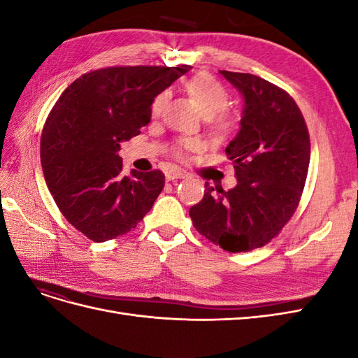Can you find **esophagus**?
<instances>
[{
    "label": "esophagus",
    "instance_id": "1",
    "mask_svg": "<svg viewBox=\"0 0 358 358\" xmlns=\"http://www.w3.org/2000/svg\"><path fill=\"white\" fill-rule=\"evenodd\" d=\"M185 178V175L180 170H169L166 173V179L167 180H175V179H183Z\"/></svg>",
    "mask_w": 358,
    "mask_h": 358
}]
</instances>
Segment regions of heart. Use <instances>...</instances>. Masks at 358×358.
<instances>
[{"label":"heart","mask_w":358,"mask_h":358,"mask_svg":"<svg viewBox=\"0 0 358 358\" xmlns=\"http://www.w3.org/2000/svg\"><path fill=\"white\" fill-rule=\"evenodd\" d=\"M187 92L197 103L199 109L206 116V122L213 131L215 136L227 137L236 129V119L231 113L224 109L229 104L230 95L225 86L216 80L213 76L208 73H199L192 76L185 83ZM169 103V92L158 94L152 104H150V115L158 117L164 112ZM201 149V142L197 138H180L175 145V154L179 158H187L188 152H196Z\"/></svg>","instance_id":"b5f03b06"}]
</instances>
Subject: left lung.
Wrapping results in <instances>:
<instances>
[{
    "label": "left lung",
    "mask_w": 358,
    "mask_h": 358,
    "mask_svg": "<svg viewBox=\"0 0 358 358\" xmlns=\"http://www.w3.org/2000/svg\"><path fill=\"white\" fill-rule=\"evenodd\" d=\"M243 95L241 129L225 148L237 185L204 183L189 209L196 230L229 252L262 248L294 215L310 159L308 127L292 96L258 76L221 70Z\"/></svg>",
    "instance_id": "left-lung-1"
}]
</instances>
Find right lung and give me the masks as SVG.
<instances>
[{
	"label": "right lung",
	"instance_id": "obj_1",
	"mask_svg": "<svg viewBox=\"0 0 358 358\" xmlns=\"http://www.w3.org/2000/svg\"><path fill=\"white\" fill-rule=\"evenodd\" d=\"M189 66L94 70L61 94L41 133L43 175L76 230L106 242L136 229L164 188V173L122 175L121 142L150 121L154 99Z\"/></svg>",
	"mask_w": 358,
	"mask_h": 358
}]
</instances>
